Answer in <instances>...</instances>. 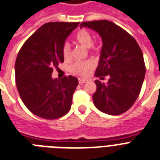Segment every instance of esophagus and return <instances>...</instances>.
<instances>
[{
    "label": "esophagus",
    "mask_w": 160,
    "mask_h": 160,
    "mask_svg": "<svg viewBox=\"0 0 160 160\" xmlns=\"http://www.w3.org/2000/svg\"><path fill=\"white\" fill-rule=\"evenodd\" d=\"M78 80H79V84H84V83L87 82V80H85V79H82V78H79Z\"/></svg>",
    "instance_id": "obj_1"
}]
</instances>
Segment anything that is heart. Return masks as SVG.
I'll return each instance as SVG.
<instances>
[{"instance_id": "obj_1", "label": "heart", "mask_w": 160, "mask_h": 160, "mask_svg": "<svg viewBox=\"0 0 160 160\" xmlns=\"http://www.w3.org/2000/svg\"><path fill=\"white\" fill-rule=\"evenodd\" d=\"M75 42L76 43L82 45L84 48H89L92 50H95L96 45L93 42V37L89 31L85 29H80L76 33L75 36ZM62 56L65 60L71 59V49L69 43L66 42L62 47ZM93 67V62L92 61H80L76 62L70 67V71L74 75L77 76H85Z\"/></svg>"}]
</instances>
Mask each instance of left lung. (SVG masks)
Listing matches in <instances>:
<instances>
[{"mask_svg": "<svg viewBox=\"0 0 160 160\" xmlns=\"http://www.w3.org/2000/svg\"><path fill=\"white\" fill-rule=\"evenodd\" d=\"M88 27L97 31L102 40L96 77L97 89L93 103L101 112L120 115L129 109L138 98L145 75V65L141 48L134 38L125 29L108 20L82 22L80 28Z\"/></svg>", "mask_w": 160, "mask_h": 160, "instance_id": "left-lung-1", "label": "left lung"}]
</instances>
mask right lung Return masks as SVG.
Returning <instances> with one entry per match:
<instances>
[{
	"label": "right lung",
	"instance_id": "1",
	"mask_svg": "<svg viewBox=\"0 0 160 160\" xmlns=\"http://www.w3.org/2000/svg\"><path fill=\"white\" fill-rule=\"evenodd\" d=\"M79 22H49L31 35L15 61V82L22 101L31 112L52 120L68 112L78 79H52L53 69L64 62L62 47Z\"/></svg>",
	"mask_w": 160,
	"mask_h": 160
}]
</instances>
